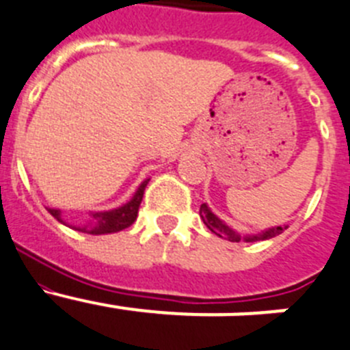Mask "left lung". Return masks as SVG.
I'll list each match as a JSON object with an SVG mask.
<instances>
[{"label":"left lung","instance_id":"1","mask_svg":"<svg viewBox=\"0 0 350 350\" xmlns=\"http://www.w3.org/2000/svg\"><path fill=\"white\" fill-rule=\"evenodd\" d=\"M199 215H200V218H202V221H204V226L208 227L213 234H217L218 238H224V239H227V241H232V243H238V241H241V239H245L247 243L264 241V239L275 238V236H278V234H282L285 229H287L285 226L284 227L278 226V227H271V229L262 230V232H259V234H250V236H243L241 238V236H239L236 230L230 229L226 221H221L220 218H218L217 215H215V213H213L206 204L200 206Z\"/></svg>","mask_w":350,"mask_h":350}]
</instances>
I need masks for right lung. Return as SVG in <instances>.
Here are the masks:
<instances>
[{
  "label": "right lung",
  "mask_w": 350,
  "mask_h": 350,
  "mask_svg": "<svg viewBox=\"0 0 350 350\" xmlns=\"http://www.w3.org/2000/svg\"><path fill=\"white\" fill-rule=\"evenodd\" d=\"M150 179L142 181L141 187L137 188V192L133 193L132 199L126 202V204L120 206L116 209H111V211H98V213H90V221L83 227H75V230H81V232L86 234H111V232H120V230L126 229L135 221L139 213V206H141L142 196H144L146 185H148ZM57 221L65 224L62 218V211L59 209H47Z\"/></svg>",
  "instance_id": "right-lung-1"
}]
</instances>
